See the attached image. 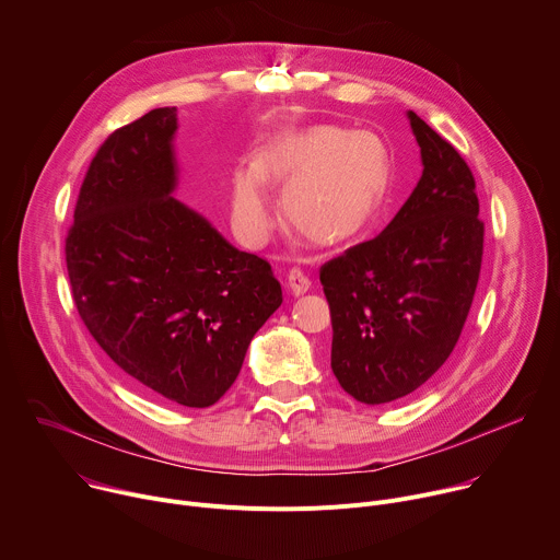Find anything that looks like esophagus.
I'll list each match as a JSON object with an SVG mask.
<instances>
[{
    "mask_svg": "<svg viewBox=\"0 0 560 560\" xmlns=\"http://www.w3.org/2000/svg\"><path fill=\"white\" fill-rule=\"evenodd\" d=\"M285 285L290 288V292L294 296H301V294H305L310 290V279L299 268H292L288 272V277H285Z\"/></svg>",
    "mask_w": 560,
    "mask_h": 560,
    "instance_id": "34e87169",
    "label": "esophagus"
}]
</instances>
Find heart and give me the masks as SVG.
Instances as JSON below:
<instances>
[{
  "label": "heart",
  "instance_id": "b5f03b06",
  "mask_svg": "<svg viewBox=\"0 0 560 560\" xmlns=\"http://www.w3.org/2000/svg\"><path fill=\"white\" fill-rule=\"evenodd\" d=\"M392 175L387 143L370 130L314 124L264 143L230 179V221L246 246L275 225L270 188H281L283 221L310 244L339 246L378 214Z\"/></svg>",
  "mask_w": 560,
  "mask_h": 560
}]
</instances>
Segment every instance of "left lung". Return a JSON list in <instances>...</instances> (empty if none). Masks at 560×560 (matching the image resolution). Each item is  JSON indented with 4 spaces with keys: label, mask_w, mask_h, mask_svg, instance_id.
Returning <instances> with one entry per match:
<instances>
[{
    "label": "left lung",
    "mask_w": 560,
    "mask_h": 560,
    "mask_svg": "<svg viewBox=\"0 0 560 560\" xmlns=\"http://www.w3.org/2000/svg\"><path fill=\"white\" fill-rule=\"evenodd\" d=\"M423 173L385 230L322 266L332 316L330 365L365 406L419 389L452 354L483 259L471 171L408 110Z\"/></svg>",
    "instance_id": "obj_1"
}]
</instances>
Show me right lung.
Instances as JSON below:
<instances>
[{"label":"right lung","instance_id":"right-lung-1","mask_svg":"<svg viewBox=\"0 0 560 560\" xmlns=\"http://www.w3.org/2000/svg\"><path fill=\"white\" fill-rule=\"evenodd\" d=\"M177 128L175 106L154 108L104 141L66 266L79 316L113 363L152 396L208 408L283 294L268 261L175 197Z\"/></svg>","mask_w":560,"mask_h":560}]
</instances>
